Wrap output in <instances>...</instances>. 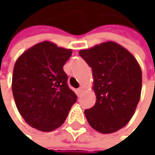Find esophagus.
<instances>
[{
  "label": "esophagus",
  "mask_w": 155,
  "mask_h": 155,
  "mask_svg": "<svg viewBox=\"0 0 155 155\" xmlns=\"http://www.w3.org/2000/svg\"><path fill=\"white\" fill-rule=\"evenodd\" d=\"M83 90H84V88L81 86V87H79L78 89H77V95H80L82 92H83Z\"/></svg>",
  "instance_id": "34e87169"
}]
</instances>
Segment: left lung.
Returning a JSON list of instances; mask_svg holds the SVG:
<instances>
[{
  "instance_id": "obj_1",
  "label": "left lung",
  "mask_w": 155,
  "mask_h": 155,
  "mask_svg": "<svg viewBox=\"0 0 155 155\" xmlns=\"http://www.w3.org/2000/svg\"><path fill=\"white\" fill-rule=\"evenodd\" d=\"M79 54L92 69L97 97L95 105L84 110L85 117L100 133L116 132L130 121L140 101V65L129 51L114 41L81 50Z\"/></svg>"
}]
</instances>
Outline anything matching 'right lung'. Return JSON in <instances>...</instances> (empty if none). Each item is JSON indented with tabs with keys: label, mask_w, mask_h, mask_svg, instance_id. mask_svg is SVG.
I'll use <instances>...</instances> for the list:
<instances>
[{
	"label": "right lung",
	"mask_w": 155,
	"mask_h": 155,
	"mask_svg": "<svg viewBox=\"0 0 155 155\" xmlns=\"http://www.w3.org/2000/svg\"><path fill=\"white\" fill-rule=\"evenodd\" d=\"M71 56V49L41 41L17 58L12 91L17 110L31 127L44 132L57 129L77 101L63 71Z\"/></svg>",
	"instance_id": "add662e5"
}]
</instances>
